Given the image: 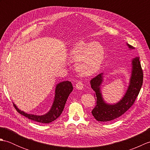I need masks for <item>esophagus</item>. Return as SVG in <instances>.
Here are the masks:
<instances>
[{
    "instance_id": "obj_1",
    "label": "esophagus",
    "mask_w": 150,
    "mask_h": 150,
    "mask_svg": "<svg viewBox=\"0 0 150 150\" xmlns=\"http://www.w3.org/2000/svg\"><path fill=\"white\" fill-rule=\"evenodd\" d=\"M83 87H84V84L82 83V81H78L75 85V88L79 90H82V89H83Z\"/></svg>"
}]
</instances>
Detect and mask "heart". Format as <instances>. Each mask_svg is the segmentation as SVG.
Segmentation results:
<instances>
[{"instance_id":"b5f03b06","label":"heart","mask_w":150,"mask_h":150,"mask_svg":"<svg viewBox=\"0 0 150 150\" xmlns=\"http://www.w3.org/2000/svg\"><path fill=\"white\" fill-rule=\"evenodd\" d=\"M71 58L79 59L77 69L82 74L90 75L99 69L104 59V50L97 42L80 41L74 44L70 52Z\"/></svg>"}]
</instances>
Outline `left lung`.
<instances>
[{
  "instance_id": "1",
  "label": "left lung",
  "mask_w": 150,
  "mask_h": 150,
  "mask_svg": "<svg viewBox=\"0 0 150 150\" xmlns=\"http://www.w3.org/2000/svg\"><path fill=\"white\" fill-rule=\"evenodd\" d=\"M129 48L133 49L132 46L128 44ZM132 74L130 79V83L126 93L120 102L114 105L104 103L100 93V86L103 81V73L97 75L90 81L91 87L95 91L96 106L91 111L95 119L100 122L116 119L126 113L131 108L137 97L143 82V71L139 57L132 60Z\"/></svg>"
}]
</instances>
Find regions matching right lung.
Wrapping results in <instances>:
<instances>
[{
    "label": "right lung",
    "instance_id": "right-lung-1",
    "mask_svg": "<svg viewBox=\"0 0 150 150\" xmlns=\"http://www.w3.org/2000/svg\"><path fill=\"white\" fill-rule=\"evenodd\" d=\"M73 90V86L69 81L62 82L57 85L55 90V97L52 109L46 115L41 116L34 115L28 114L24 111L19 110L17 106L13 104V106L18 112L22 115L27 117L28 119L32 120L40 123L48 124L56 120L60 115L64 108L69 93Z\"/></svg>",
    "mask_w": 150,
    "mask_h": 150
}]
</instances>
